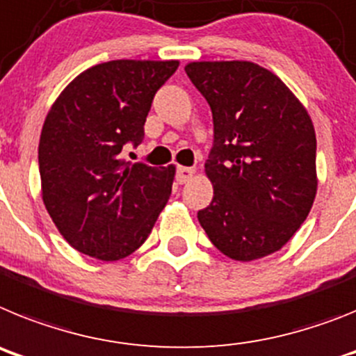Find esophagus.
Returning <instances> with one entry per match:
<instances>
[{"instance_id": "1", "label": "esophagus", "mask_w": 356, "mask_h": 356, "mask_svg": "<svg viewBox=\"0 0 356 356\" xmlns=\"http://www.w3.org/2000/svg\"><path fill=\"white\" fill-rule=\"evenodd\" d=\"M193 175H195V168H190V166H179L177 168L179 184H186V182H190Z\"/></svg>"}]
</instances>
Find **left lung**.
I'll use <instances>...</instances> for the list:
<instances>
[{
  "label": "left lung",
  "mask_w": 356,
  "mask_h": 356,
  "mask_svg": "<svg viewBox=\"0 0 356 356\" xmlns=\"http://www.w3.org/2000/svg\"><path fill=\"white\" fill-rule=\"evenodd\" d=\"M213 113L206 175L213 200L197 213L213 245L252 261L280 251L307 220L317 193L314 123L272 71L247 60L184 67Z\"/></svg>",
  "instance_id": "8db88e82"
}]
</instances>
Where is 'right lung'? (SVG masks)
<instances>
[{
  "label": "right lung",
  "mask_w": 356,
  "mask_h": 356,
  "mask_svg": "<svg viewBox=\"0 0 356 356\" xmlns=\"http://www.w3.org/2000/svg\"><path fill=\"white\" fill-rule=\"evenodd\" d=\"M179 60H111L66 86L39 141L42 202L73 249L116 261L140 249L172 193L175 166L123 159L143 141L157 89Z\"/></svg>",
  "instance_id": "right-lung-1"
}]
</instances>
